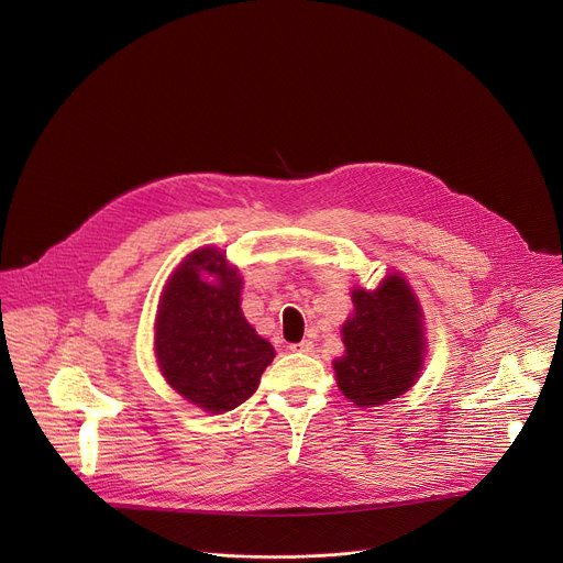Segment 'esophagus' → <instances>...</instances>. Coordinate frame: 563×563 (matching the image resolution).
<instances>
[{"label":"esophagus","mask_w":563,"mask_h":563,"mask_svg":"<svg viewBox=\"0 0 563 563\" xmlns=\"http://www.w3.org/2000/svg\"><path fill=\"white\" fill-rule=\"evenodd\" d=\"M289 350H291V352H302V354H309V352H313V343H311V341H300V343H294V345H289Z\"/></svg>","instance_id":"esophagus-1"}]
</instances>
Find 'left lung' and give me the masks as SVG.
Wrapping results in <instances>:
<instances>
[{
	"mask_svg": "<svg viewBox=\"0 0 563 563\" xmlns=\"http://www.w3.org/2000/svg\"><path fill=\"white\" fill-rule=\"evenodd\" d=\"M354 313L343 325L345 356L334 361L339 389L358 408H378L406 394L421 374L426 334L419 300L400 274L374 291H352Z\"/></svg>",
	"mask_w": 563,
	"mask_h": 563,
	"instance_id": "1",
	"label": "left lung"
}]
</instances>
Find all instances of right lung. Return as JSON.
<instances>
[{
	"instance_id": "1",
	"label": "right lung",
	"mask_w": 563,
	"mask_h": 563,
	"mask_svg": "<svg viewBox=\"0 0 563 563\" xmlns=\"http://www.w3.org/2000/svg\"><path fill=\"white\" fill-rule=\"evenodd\" d=\"M240 289L243 280L224 254L202 247L178 265L157 305V367L180 396L211 415L245 404L276 356L243 316Z\"/></svg>"
}]
</instances>
